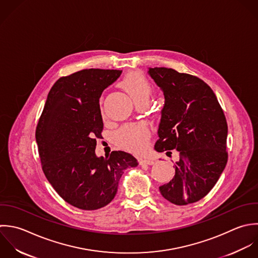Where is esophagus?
<instances>
[{
    "mask_svg": "<svg viewBox=\"0 0 258 258\" xmlns=\"http://www.w3.org/2000/svg\"><path fill=\"white\" fill-rule=\"evenodd\" d=\"M139 163H140V165H153L154 161L151 159H141L139 161Z\"/></svg>",
    "mask_w": 258,
    "mask_h": 258,
    "instance_id": "obj_1",
    "label": "esophagus"
}]
</instances>
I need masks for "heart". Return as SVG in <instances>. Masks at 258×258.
Returning <instances> with one entry per match:
<instances>
[{"label": "heart", "instance_id": "obj_1", "mask_svg": "<svg viewBox=\"0 0 258 258\" xmlns=\"http://www.w3.org/2000/svg\"><path fill=\"white\" fill-rule=\"evenodd\" d=\"M119 85L132 96L136 103L149 100L152 93V85L149 80L139 72L127 73L119 82ZM115 142L121 148L134 153H142L147 148L150 131L142 123H127L115 133Z\"/></svg>", "mask_w": 258, "mask_h": 258}]
</instances>
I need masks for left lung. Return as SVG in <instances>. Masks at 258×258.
Segmentation results:
<instances>
[{
    "label": "left lung",
    "instance_id": "obj_1",
    "mask_svg": "<svg viewBox=\"0 0 258 258\" xmlns=\"http://www.w3.org/2000/svg\"><path fill=\"white\" fill-rule=\"evenodd\" d=\"M148 73L165 96L155 149L179 154L175 176L160 192L175 205L195 203L212 190L227 164L223 109L211 87L197 76L166 67L149 68Z\"/></svg>",
    "mask_w": 258,
    "mask_h": 258
}]
</instances>
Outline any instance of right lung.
Returning a JSON list of instances; mask_svg holds the SVG:
<instances>
[{
    "label": "right lung",
    "mask_w": 258,
    "mask_h": 258,
    "mask_svg": "<svg viewBox=\"0 0 258 258\" xmlns=\"http://www.w3.org/2000/svg\"><path fill=\"white\" fill-rule=\"evenodd\" d=\"M121 70L83 69L59 78L50 89L36 128L42 170L58 195L82 210H96L114 198L119 179L138 166L128 153L95 155L103 122L102 91Z\"/></svg>",
    "instance_id": "obj_1"
}]
</instances>
